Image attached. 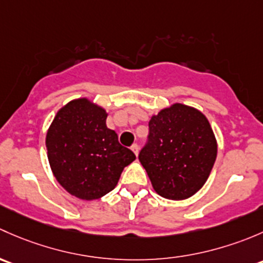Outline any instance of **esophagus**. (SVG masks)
Instances as JSON below:
<instances>
[{
  "label": "esophagus",
  "instance_id": "34e87169",
  "mask_svg": "<svg viewBox=\"0 0 263 263\" xmlns=\"http://www.w3.org/2000/svg\"><path fill=\"white\" fill-rule=\"evenodd\" d=\"M130 149L134 152L135 156H138V153H139V147H138V144H135V143H134V144H133L130 147Z\"/></svg>",
  "mask_w": 263,
  "mask_h": 263
}]
</instances>
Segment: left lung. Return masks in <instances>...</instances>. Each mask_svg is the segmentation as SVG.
<instances>
[{
  "instance_id": "left-lung-1",
  "label": "left lung",
  "mask_w": 263,
  "mask_h": 263,
  "mask_svg": "<svg viewBox=\"0 0 263 263\" xmlns=\"http://www.w3.org/2000/svg\"><path fill=\"white\" fill-rule=\"evenodd\" d=\"M216 152L206 116L195 107L173 104L151 118L148 143L140 151L139 161L157 194L185 200L206 182Z\"/></svg>"
}]
</instances>
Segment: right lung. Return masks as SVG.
I'll return each instance as SVG.
<instances>
[{
	"mask_svg": "<svg viewBox=\"0 0 263 263\" xmlns=\"http://www.w3.org/2000/svg\"><path fill=\"white\" fill-rule=\"evenodd\" d=\"M106 118L104 107L82 97L61 107L48 129L45 145L51 172L78 199L91 201L109 194L124 167L135 159L107 128Z\"/></svg>",
	"mask_w": 263,
	"mask_h": 263,
	"instance_id": "1",
	"label": "right lung"
}]
</instances>
